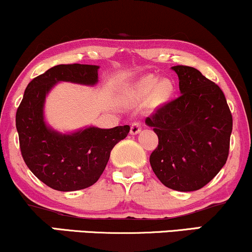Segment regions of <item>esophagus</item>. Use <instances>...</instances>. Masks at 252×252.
Masks as SVG:
<instances>
[{"instance_id": "obj_1", "label": "esophagus", "mask_w": 252, "mask_h": 252, "mask_svg": "<svg viewBox=\"0 0 252 252\" xmlns=\"http://www.w3.org/2000/svg\"><path fill=\"white\" fill-rule=\"evenodd\" d=\"M140 131H141V123H139V121L133 123L131 125V134L135 135V134H138Z\"/></svg>"}]
</instances>
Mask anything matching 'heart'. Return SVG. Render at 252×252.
I'll return each mask as SVG.
<instances>
[{
	"label": "heart",
	"mask_w": 252,
	"mask_h": 252,
	"mask_svg": "<svg viewBox=\"0 0 252 252\" xmlns=\"http://www.w3.org/2000/svg\"><path fill=\"white\" fill-rule=\"evenodd\" d=\"M155 89H157L158 94H159L160 97H166V95L170 92L172 86H170L169 82H167V80H163V82H161L159 84V79H158L157 77L147 76L136 84L134 89H133V93H134L135 95H138V97H142V95L150 94V93L153 92Z\"/></svg>",
	"instance_id": "heart-1"
}]
</instances>
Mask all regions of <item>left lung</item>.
Wrapping results in <instances>:
<instances>
[{"label":"left lung","instance_id":"obj_1","mask_svg":"<svg viewBox=\"0 0 252 252\" xmlns=\"http://www.w3.org/2000/svg\"><path fill=\"white\" fill-rule=\"evenodd\" d=\"M180 97L146 118L159 145L150 162L166 187L194 191L210 182L228 159L232 116L224 93L191 66H173Z\"/></svg>","mask_w":252,"mask_h":252}]
</instances>
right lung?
Instances as JSON below:
<instances>
[{
    "label": "right lung",
    "mask_w": 252,
    "mask_h": 252,
    "mask_svg": "<svg viewBox=\"0 0 252 252\" xmlns=\"http://www.w3.org/2000/svg\"><path fill=\"white\" fill-rule=\"evenodd\" d=\"M98 65H56L28 84L16 112L22 157L33 175L52 189L73 191L94 185L104 172L112 148L125 139L129 126L85 127L63 134L46 125V94L60 82L98 83Z\"/></svg>",
    "instance_id": "1"
}]
</instances>
